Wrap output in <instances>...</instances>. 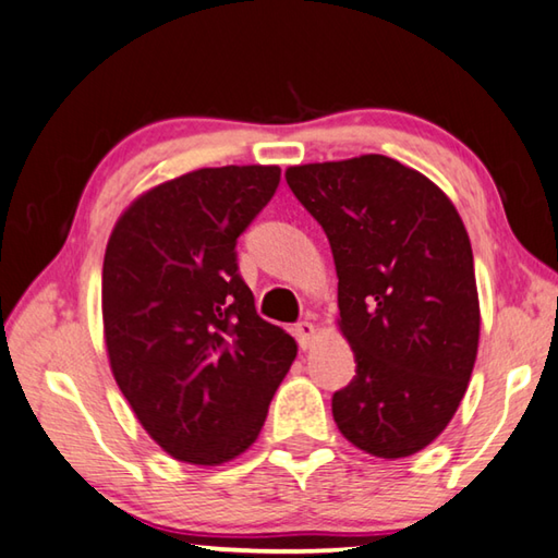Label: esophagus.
<instances>
[{
	"instance_id": "34e87169",
	"label": "esophagus",
	"mask_w": 558,
	"mask_h": 558,
	"mask_svg": "<svg viewBox=\"0 0 558 558\" xmlns=\"http://www.w3.org/2000/svg\"><path fill=\"white\" fill-rule=\"evenodd\" d=\"M293 332H296V340L301 344V350H311L315 340H318V328H315V325L308 323V320L299 323L296 328H293Z\"/></svg>"
}]
</instances>
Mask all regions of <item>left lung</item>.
<instances>
[{
    "instance_id": "left-lung-1",
    "label": "left lung",
    "mask_w": 558,
    "mask_h": 558,
    "mask_svg": "<svg viewBox=\"0 0 558 558\" xmlns=\"http://www.w3.org/2000/svg\"><path fill=\"white\" fill-rule=\"evenodd\" d=\"M287 182L330 240L338 328L356 362L332 396L335 423L366 454L413 457L445 433L476 364L464 220L433 180L386 155L296 165Z\"/></svg>"
}]
</instances>
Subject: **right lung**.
I'll return each instance as SVG.
<instances>
[{
  "mask_svg": "<svg viewBox=\"0 0 558 558\" xmlns=\"http://www.w3.org/2000/svg\"><path fill=\"white\" fill-rule=\"evenodd\" d=\"M277 165L202 167L125 206L101 271L104 344L162 451L220 466L255 445L296 340L262 320L235 240L275 196Z\"/></svg>",
  "mask_w": 558,
  "mask_h": 558,
  "instance_id": "add662e5",
  "label": "right lung"
}]
</instances>
